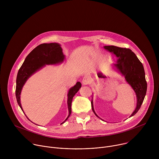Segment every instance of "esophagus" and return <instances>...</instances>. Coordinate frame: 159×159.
Segmentation results:
<instances>
[{"instance_id": "obj_1", "label": "esophagus", "mask_w": 159, "mask_h": 159, "mask_svg": "<svg viewBox=\"0 0 159 159\" xmlns=\"http://www.w3.org/2000/svg\"><path fill=\"white\" fill-rule=\"evenodd\" d=\"M89 83V80L87 77H84L82 79V84L83 85H87Z\"/></svg>"}]
</instances>
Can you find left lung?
<instances>
[{
    "instance_id": "1",
    "label": "left lung",
    "mask_w": 159,
    "mask_h": 159,
    "mask_svg": "<svg viewBox=\"0 0 159 159\" xmlns=\"http://www.w3.org/2000/svg\"><path fill=\"white\" fill-rule=\"evenodd\" d=\"M104 48L109 52H112L118 58L115 66L125 76L126 80L132 87L137 94V105L129 116L131 117L140 109L147 93V84L143 66L136 55L129 48H120L112 45L105 46ZM91 105L95 115L99 117L94 111L93 101H91Z\"/></svg>"
}]
</instances>
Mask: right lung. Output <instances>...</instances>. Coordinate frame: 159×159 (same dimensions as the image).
I'll return each instance as SVG.
<instances>
[{
	"instance_id": "add662e5",
	"label": "right lung",
	"mask_w": 159,
	"mask_h": 159,
	"mask_svg": "<svg viewBox=\"0 0 159 159\" xmlns=\"http://www.w3.org/2000/svg\"><path fill=\"white\" fill-rule=\"evenodd\" d=\"M65 56L63 54L60 45L54 43H43L38 45L26 57L25 61L18 71L16 79V96L17 103L22 111L23 110H22L20 102V95L22 88L28 79L45 65L56 64L62 62ZM80 87L81 83L77 82L74 87L70 89L69 93H68L67 101L69 114L61 124H63L70 116L72 112L71 105L72 99Z\"/></svg>"
}]
</instances>
